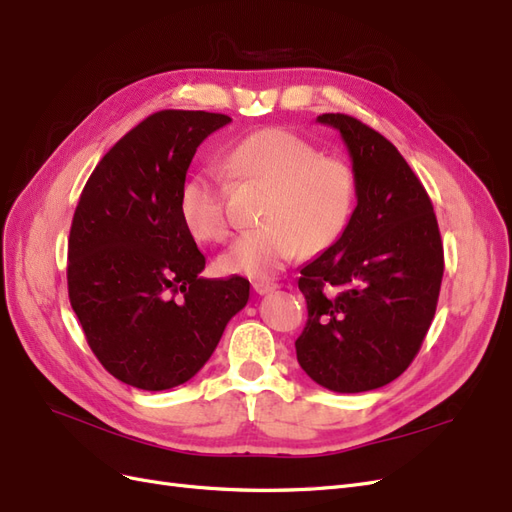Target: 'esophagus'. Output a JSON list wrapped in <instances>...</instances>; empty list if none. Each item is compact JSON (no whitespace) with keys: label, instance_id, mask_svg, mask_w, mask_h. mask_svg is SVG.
I'll list each match as a JSON object with an SVG mask.
<instances>
[{"label":"esophagus","instance_id":"34e87169","mask_svg":"<svg viewBox=\"0 0 512 512\" xmlns=\"http://www.w3.org/2000/svg\"><path fill=\"white\" fill-rule=\"evenodd\" d=\"M280 286H277L275 282H265V280H260V282H254V290L258 292V294H269V292H273V290H277Z\"/></svg>","mask_w":512,"mask_h":512}]
</instances>
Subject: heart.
Returning <instances> with one entry per match:
<instances>
[{
	"instance_id": "heart-1",
	"label": "heart",
	"mask_w": 512,
	"mask_h": 512,
	"mask_svg": "<svg viewBox=\"0 0 512 512\" xmlns=\"http://www.w3.org/2000/svg\"><path fill=\"white\" fill-rule=\"evenodd\" d=\"M232 173L267 185L260 224L245 230L220 256L230 275L267 280L303 250L318 252L342 235L354 207L352 166L322 153L305 138L280 128L247 134L226 156ZM179 215L203 243L228 237L226 190L211 170H198L179 190Z\"/></svg>"
}]
</instances>
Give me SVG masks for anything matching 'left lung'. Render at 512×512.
Segmentation results:
<instances>
[{
  "label": "left lung",
  "instance_id": "obj_1",
  "mask_svg": "<svg viewBox=\"0 0 512 512\" xmlns=\"http://www.w3.org/2000/svg\"><path fill=\"white\" fill-rule=\"evenodd\" d=\"M316 121L342 134L356 207L342 237L301 269L307 324L294 348L324 389L374 391L404 374L436 314L444 273L438 220L391 141L350 115Z\"/></svg>",
  "mask_w": 512,
  "mask_h": 512
}]
</instances>
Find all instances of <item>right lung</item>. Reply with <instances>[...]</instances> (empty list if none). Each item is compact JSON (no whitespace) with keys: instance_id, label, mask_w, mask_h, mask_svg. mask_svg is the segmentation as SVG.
Instances as JSON below:
<instances>
[{"instance_id":"1","label":"right lung","mask_w":512,"mask_h":512,"mask_svg":"<svg viewBox=\"0 0 512 512\" xmlns=\"http://www.w3.org/2000/svg\"><path fill=\"white\" fill-rule=\"evenodd\" d=\"M232 119L205 111L149 115L100 160L68 239L70 305L108 374L143 391L194 378L250 282L200 277L205 256L179 215L200 143Z\"/></svg>"}]
</instances>
